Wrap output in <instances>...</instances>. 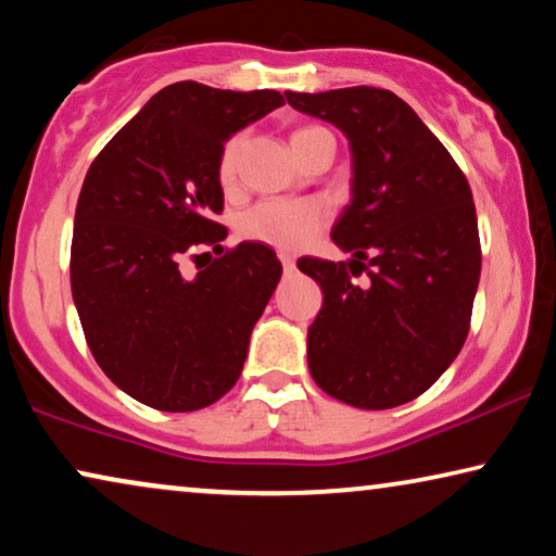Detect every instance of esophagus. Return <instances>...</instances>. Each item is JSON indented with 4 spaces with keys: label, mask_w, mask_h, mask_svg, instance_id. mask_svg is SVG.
<instances>
[{
    "label": "esophagus",
    "mask_w": 556,
    "mask_h": 556,
    "mask_svg": "<svg viewBox=\"0 0 556 556\" xmlns=\"http://www.w3.org/2000/svg\"><path fill=\"white\" fill-rule=\"evenodd\" d=\"M280 263H283V270L286 273H293L295 270V261L291 255H280Z\"/></svg>",
    "instance_id": "esophagus-1"
}]
</instances>
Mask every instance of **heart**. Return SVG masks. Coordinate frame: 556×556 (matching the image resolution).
Listing matches in <instances>:
<instances>
[{
	"label": "heart",
	"mask_w": 556,
	"mask_h": 556,
	"mask_svg": "<svg viewBox=\"0 0 556 556\" xmlns=\"http://www.w3.org/2000/svg\"><path fill=\"white\" fill-rule=\"evenodd\" d=\"M321 126H299L291 131V147L299 156V151L314 139L324 134ZM242 151V136H232L225 141L219 151L217 162V179L225 189H230L238 181V162ZM326 225V212L316 202H286V200H268L257 202L255 207L242 212L238 219L240 238L263 242L283 253H295V250L306 248Z\"/></svg>",
	"instance_id": "obj_1"
}]
</instances>
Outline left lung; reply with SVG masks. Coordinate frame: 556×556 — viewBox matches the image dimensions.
Instances as JSON below:
<instances>
[{
  "label": "left lung",
  "instance_id": "left-lung-1",
  "mask_svg": "<svg viewBox=\"0 0 556 556\" xmlns=\"http://www.w3.org/2000/svg\"><path fill=\"white\" fill-rule=\"evenodd\" d=\"M295 111L344 131L352 202L331 238L349 263L303 257L324 291L308 326V369L352 407L420 397L466 344L481 278V240L466 174L392 90L354 86L286 93ZM367 269L370 283L351 280Z\"/></svg>",
  "mask_w": 556,
  "mask_h": 556
}]
</instances>
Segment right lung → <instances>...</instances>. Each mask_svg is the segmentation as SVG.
Segmentation results:
<instances>
[{
	"mask_svg": "<svg viewBox=\"0 0 556 556\" xmlns=\"http://www.w3.org/2000/svg\"><path fill=\"white\" fill-rule=\"evenodd\" d=\"M278 90L181 80L105 143L83 181L71 288L83 333L113 384L164 413H192L238 382L250 331L280 280L268 245L240 242L187 276L194 250L223 248L219 151L283 105Z\"/></svg>",
	"mask_w": 556,
	"mask_h": 556,
	"instance_id": "right-lung-1",
	"label": "right lung"
}]
</instances>
